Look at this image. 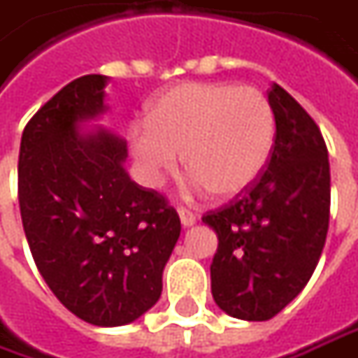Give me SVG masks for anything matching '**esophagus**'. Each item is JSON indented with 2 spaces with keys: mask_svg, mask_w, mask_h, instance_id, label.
Here are the masks:
<instances>
[{
  "mask_svg": "<svg viewBox=\"0 0 358 358\" xmlns=\"http://www.w3.org/2000/svg\"><path fill=\"white\" fill-rule=\"evenodd\" d=\"M178 216H180V222H182V226L184 228H190L196 224V216L192 214L190 210H186L184 206H178Z\"/></svg>",
  "mask_w": 358,
  "mask_h": 358,
  "instance_id": "34e87169",
  "label": "esophagus"
}]
</instances>
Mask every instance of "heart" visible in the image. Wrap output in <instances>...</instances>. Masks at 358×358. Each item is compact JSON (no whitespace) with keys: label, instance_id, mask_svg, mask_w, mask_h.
Instances as JSON below:
<instances>
[{"label":"heart","instance_id":"heart-1","mask_svg":"<svg viewBox=\"0 0 358 358\" xmlns=\"http://www.w3.org/2000/svg\"><path fill=\"white\" fill-rule=\"evenodd\" d=\"M278 134L275 110L255 87L182 83L148 106L146 127L130 130V150L156 186L182 160L196 190L234 198L255 184Z\"/></svg>","mask_w":358,"mask_h":358}]
</instances>
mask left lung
Here are the masks:
<instances>
[{
    "mask_svg": "<svg viewBox=\"0 0 358 358\" xmlns=\"http://www.w3.org/2000/svg\"><path fill=\"white\" fill-rule=\"evenodd\" d=\"M267 99L278 134L264 174L202 217L217 236L214 301L243 321H267L301 293L319 264L331 210L329 155L317 122L279 85Z\"/></svg>",
    "mask_w": 358,
    "mask_h": 358,
    "instance_id": "left-lung-1",
    "label": "left lung"
}]
</instances>
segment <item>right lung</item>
I'll return each mask as SVG.
<instances>
[{
  "mask_svg": "<svg viewBox=\"0 0 358 358\" xmlns=\"http://www.w3.org/2000/svg\"><path fill=\"white\" fill-rule=\"evenodd\" d=\"M103 75L71 80L25 124L17 164L21 222L49 289L79 319L132 323L162 293L180 217L122 168L127 142L77 122L105 113Z\"/></svg>",
  "mask_w": 358,
  "mask_h": 358,
  "instance_id": "obj_1",
  "label": "right lung"
}]
</instances>
